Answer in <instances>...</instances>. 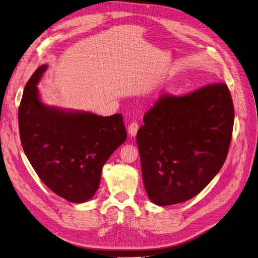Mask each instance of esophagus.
Segmentation results:
<instances>
[{"label": "esophagus", "mask_w": 258, "mask_h": 258, "mask_svg": "<svg viewBox=\"0 0 258 258\" xmlns=\"http://www.w3.org/2000/svg\"><path fill=\"white\" fill-rule=\"evenodd\" d=\"M139 129H140L139 122H138V121H132V122L130 123V125H129V128H128L129 135H130L131 137H135V136H137V133H138Z\"/></svg>", "instance_id": "esophagus-1"}]
</instances>
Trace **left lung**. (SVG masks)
<instances>
[{
    "label": "left lung",
    "instance_id": "obj_1",
    "mask_svg": "<svg viewBox=\"0 0 258 258\" xmlns=\"http://www.w3.org/2000/svg\"><path fill=\"white\" fill-rule=\"evenodd\" d=\"M143 119L137 142L148 197L162 207L191 199L228 156L234 125L228 86L216 82L186 95L166 93Z\"/></svg>",
    "mask_w": 258,
    "mask_h": 258
}]
</instances>
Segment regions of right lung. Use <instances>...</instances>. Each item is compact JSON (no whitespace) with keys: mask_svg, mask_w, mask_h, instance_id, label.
<instances>
[{"mask_svg":"<svg viewBox=\"0 0 258 258\" xmlns=\"http://www.w3.org/2000/svg\"><path fill=\"white\" fill-rule=\"evenodd\" d=\"M41 66L29 78L18 120L23 150L38 177L59 197L86 202L96 192L101 168L127 139L121 114L97 116L47 108L36 85L46 71Z\"/></svg>","mask_w":258,"mask_h":258,"instance_id":"1","label":"right lung"}]
</instances>
